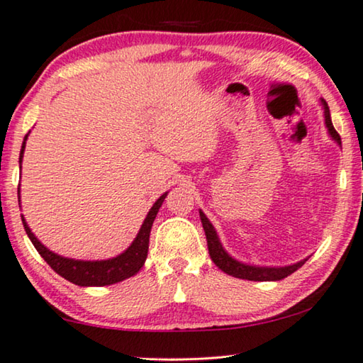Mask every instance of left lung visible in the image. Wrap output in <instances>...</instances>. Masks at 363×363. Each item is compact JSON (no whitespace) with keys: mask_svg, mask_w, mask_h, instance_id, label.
I'll return each mask as SVG.
<instances>
[{"mask_svg":"<svg viewBox=\"0 0 363 363\" xmlns=\"http://www.w3.org/2000/svg\"><path fill=\"white\" fill-rule=\"evenodd\" d=\"M324 106V121H326V127L331 133V137L336 140V142L340 145V137L339 133L334 128L333 122H331V116H329V107L326 104V101H321ZM200 213V220H202L203 225V231L205 236H207V246H208V254L212 257V261L215 262V266L223 270L225 274L233 275L236 279H242V280H254V282H270V280H282L285 277H289L290 274H294L296 269H300L305 261H300L294 264V266H286V267H256V266H246V264H241L235 261L233 257L228 256L223 247L220 245L218 236H216V231L210 223L207 216L203 215V212Z\"/></svg>","mask_w":363,"mask_h":363,"instance_id":"obj_1","label":"left lung"}]
</instances>
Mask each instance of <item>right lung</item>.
Masks as SVG:
<instances>
[{
	"label": "right lung",
	"instance_id": "right-lung-1",
	"mask_svg": "<svg viewBox=\"0 0 363 363\" xmlns=\"http://www.w3.org/2000/svg\"><path fill=\"white\" fill-rule=\"evenodd\" d=\"M26 140L27 135L23 142V148H21L19 155V163L23 161L24 148H26ZM167 192L163 194L158 200H156L153 207L145 218L142 228H140L137 238H135L132 245H130L125 252H122L121 256L107 259V261H77V259H68L62 257L58 254L48 251L42 242L37 240L32 233L29 226H27L24 216H23V225L27 236L32 241V245L37 251H39L40 256L43 257L48 266H50L58 275H62L63 279H67L68 282L79 286H104V285H112L117 282H122L128 277H132L138 272L140 269L143 267L145 259L148 256V245H150V231L151 226H153V221L156 218V213L161 207V203L164 202Z\"/></svg>",
	"mask_w": 363,
	"mask_h": 363
}]
</instances>
